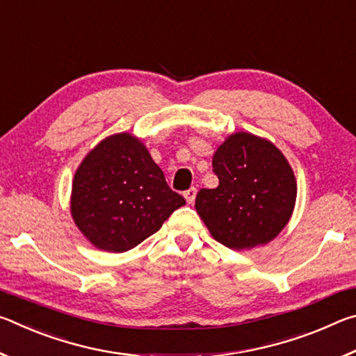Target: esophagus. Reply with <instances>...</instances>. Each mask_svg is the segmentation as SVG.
<instances>
[{
    "label": "esophagus",
    "mask_w": 356,
    "mask_h": 356,
    "mask_svg": "<svg viewBox=\"0 0 356 356\" xmlns=\"http://www.w3.org/2000/svg\"><path fill=\"white\" fill-rule=\"evenodd\" d=\"M184 197H185L186 202H188V204L195 202V200H196V188H195V186H191L190 190H186V191L184 193Z\"/></svg>",
    "instance_id": "esophagus-1"
}]
</instances>
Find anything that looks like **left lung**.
Instances as JSON below:
<instances>
[{
    "mask_svg": "<svg viewBox=\"0 0 356 356\" xmlns=\"http://www.w3.org/2000/svg\"><path fill=\"white\" fill-rule=\"evenodd\" d=\"M220 184L202 188L196 212L212 237L231 250L267 245L291 220L297 180L272 141L248 131L229 135L212 160Z\"/></svg>",
    "mask_w": 356,
    "mask_h": 356,
    "instance_id": "left-lung-1",
    "label": "left lung"
}]
</instances>
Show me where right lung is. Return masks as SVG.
<instances>
[{"instance_id": "1", "label": "right lung", "mask_w": 356, "mask_h": 356, "mask_svg": "<svg viewBox=\"0 0 356 356\" xmlns=\"http://www.w3.org/2000/svg\"><path fill=\"white\" fill-rule=\"evenodd\" d=\"M184 204L147 147L127 131L89 150L72 182V218L95 248L108 252L135 248Z\"/></svg>"}]
</instances>
